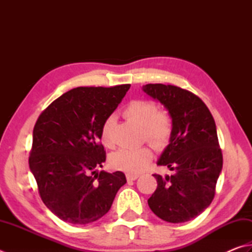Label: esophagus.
Listing matches in <instances>:
<instances>
[{
    "label": "esophagus",
    "mask_w": 252,
    "mask_h": 252,
    "mask_svg": "<svg viewBox=\"0 0 252 252\" xmlns=\"http://www.w3.org/2000/svg\"><path fill=\"white\" fill-rule=\"evenodd\" d=\"M126 178L128 181H135V180H137L139 178L138 174H130V173H127L126 174Z\"/></svg>",
    "instance_id": "1"
}]
</instances>
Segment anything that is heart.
Here are the masks:
<instances>
[{"label":"heart","mask_w":252,"mask_h":252,"mask_svg":"<svg viewBox=\"0 0 252 252\" xmlns=\"http://www.w3.org/2000/svg\"><path fill=\"white\" fill-rule=\"evenodd\" d=\"M124 116L141 126L144 138L156 148L160 149L167 146L172 134V121L167 112L157 110L155 103L146 99L131 101L124 110ZM113 123L114 118L108 117L101 129V142L106 148H112L114 146L111 135ZM153 150L149 147H141L138 149H120L111 155L110 163L117 170L137 174L147 168L153 160Z\"/></svg>","instance_id":"obj_1"}]
</instances>
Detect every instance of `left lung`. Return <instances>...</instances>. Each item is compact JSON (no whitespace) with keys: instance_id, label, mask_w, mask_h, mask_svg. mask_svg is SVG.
<instances>
[{"instance_id":"8db88e82","label":"left lung","mask_w":252,"mask_h":252,"mask_svg":"<svg viewBox=\"0 0 252 252\" xmlns=\"http://www.w3.org/2000/svg\"><path fill=\"white\" fill-rule=\"evenodd\" d=\"M160 102L172 120V134L158 160L171 175L154 174L158 187L149 197L150 210L168 222H184L210 206L222 168L215 121L195 94L161 83L142 87Z\"/></svg>"}]
</instances>
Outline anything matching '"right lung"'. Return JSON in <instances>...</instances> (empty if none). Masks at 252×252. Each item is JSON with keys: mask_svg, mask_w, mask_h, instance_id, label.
I'll use <instances>...</instances> for the list:
<instances>
[{"mask_svg": "<svg viewBox=\"0 0 252 252\" xmlns=\"http://www.w3.org/2000/svg\"><path fill=\"white\" fill-rule=\"evenodd\" d=\"M129 88H75L38 117L30 169L42 202L61 220L87 225L99 220L126 183L121 171L96 169L106 159L99 142L102 126Z\"/></svg>", "mask_w": 252, "mask_h": 252, "instance_id": "right-lung-1", "label": "right lung"}]
</instances>
